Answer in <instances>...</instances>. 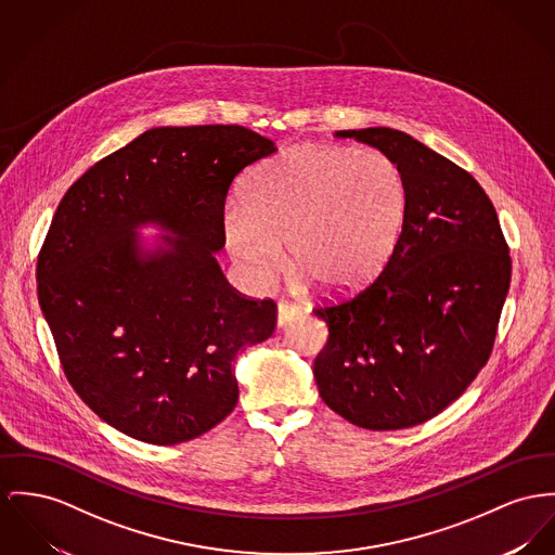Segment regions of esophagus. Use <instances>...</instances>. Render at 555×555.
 <instances>
[{
    "label": "esophagus",
    "instance_id": "1",
    "mask_svg": "<svg viewBox=\"0 0 555 555\" xmlns=\"http://www.w3.org/2000/svg\"><path fill=\"white\" fill-rule=\"evenodd\" d=\"M296 315H298V309H296L295 305H291L286 300L278 302V328L288 326Z\"/></svg>",
    "mask_w": 555,
    "mask_h": 555
}]
</instances>
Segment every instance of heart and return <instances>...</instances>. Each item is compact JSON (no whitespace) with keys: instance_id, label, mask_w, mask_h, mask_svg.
I'll return each mask as SVG.
<instances>
[{"instance_id":"obj_1","label":"heart","mask_w":555,"mask_h":555,"mask_svg":"<svg viewBox=\"0 0 555 555\" xmlns=\"http://www.w3.org/2000/svg\"><path fill=\"white\" fill-rule=\"evenodd\" d=\"M408 215L406 179L376 149L302 145L264 164L244 202L222 208L224 246L257 286L284 264L328 291L369 282L391 259Z\"/></svg>"}]
</instances>
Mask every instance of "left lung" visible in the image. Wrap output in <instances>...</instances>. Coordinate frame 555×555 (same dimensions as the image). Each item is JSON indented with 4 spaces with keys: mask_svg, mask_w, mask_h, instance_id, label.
<instances>
[{
    "mask_svg": "<svg viewBox=\"0 0 555 555\" xmlns=\"http://www.w3.org/2000/svg\"><path fill=\"white\" fill-rule=\"evenodd\" d=\"M389 155L408 186L400 244L358 293L313 313L328 343L313 364L326 406L391 431L450 406L490 358L512 282L496 210L454 162L393 128L338 130Z\"/></svg>",
    "mask_w": 555,
    "mask_h": 555,
    "instance_id": "obj_1",
    "label": "left lung"
}]
</instances>
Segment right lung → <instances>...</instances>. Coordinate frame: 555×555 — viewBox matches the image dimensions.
I'll use <instances>...</instances> for the list:
<instances>
[{
  "mask_svg": "<svg viewBox=\"0 0 555 555\" xmlns=\"http://www.w3.org/2000/svg\"><path fill=\"white\" fill-rule=\"evenodd\" d=\"M275 143L244 126L151 128L61 199L38 257V298L77 396L141 442L193 440L237 404V351L275 331L271 298L229 286L227 191ZM155 223L153 249L135 229Z\"/></svg>",
  "mask_w": 555,
  "mask_h": 555,
  "instance_id": "add662e5",
  "label": "right lung"
}]
</instances>
